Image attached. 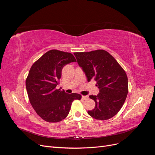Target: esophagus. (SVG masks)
I'll return each instance as SVG.
<instances>
[{"label":"esophagus","mask_w":155,"mask_h":155,"mask_svg":"<svg viewBox=\"0 0 155 155\" xmlns=\"http://www.w3.org/2000/svg\"><path fill=\"white\" fill-rule=\"evenodd\" d=\"M82 99L83 100H87L88 99V97L87 96H82Z\"/></svg>","instance_id":"1"}]
</instances>
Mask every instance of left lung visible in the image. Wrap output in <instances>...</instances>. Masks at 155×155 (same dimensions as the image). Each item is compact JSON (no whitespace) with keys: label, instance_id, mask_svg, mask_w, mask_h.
Wrapping results in <instances>:
<instances>
[{"label":"left lung","instance_id":"1","mask_svg":"<svg viewBox=\"0 0 155 155\" xmlns=\"http://www.w3.org/2000/svg\"><path fill=\"white\" fill-rule=\"evenodd\" d=\"M74 54L87 81L94 79L100 90L97 96H89L94 100L96 105L88 114L100 120L112 118L122 107L128 94V79L125 70L104 50Z\"/></svg>","mask_w":155,"mask_h":155}]
</instances>
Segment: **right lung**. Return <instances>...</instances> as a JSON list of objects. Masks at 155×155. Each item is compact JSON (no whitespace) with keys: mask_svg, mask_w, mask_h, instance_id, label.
I'll list each match as a JSON object with an SVG mask.
<instances>
[{"mask_svg":"<svg viewBox=\"0 0 155 155\" xmlns=\"http://www.w3.org/2000/svg\"><path fill=\"white\" fill-rule=\"evenodd\" d=\"M68 52L51 50L31 66L26 80L30 104L42 119L48 122H59L68 116L72 103L81 100L79 94H67L56 87L65 65L76 62Z\"/></svg>","mask_w":155,"mask_h":155,"instance_id":"1","label":"right lung"}]
</instances>
